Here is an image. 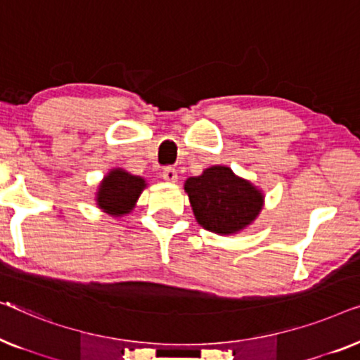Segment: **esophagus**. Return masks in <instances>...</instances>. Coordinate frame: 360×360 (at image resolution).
Returning <instances> with one entry per match:
<instances>
[{
	"label": "esophagus",
	"instance_id": "obj_1",
	"mask_svg": "<svg viewBox=\"0 0 360 360\" xmlns=\"http://www.w3.org/2000/svg\"><path fill=\"white\" fill-rule=\"evenodd\" d=\"M163 179L168 182H176L178 181V171H176L174 168H165Z\"/></svg>",
	"mask_w": 360,
	"mask_h": 360
}]
</instances>
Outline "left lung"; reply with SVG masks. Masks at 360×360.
<instances>
[{"label":"left lung","mask_w":360,"mask_h":360,"mask_svg":"<svg viewBox=\"0 0 360 360\" xmlns=\"http://www.w3.org/2000/svg\"><path fill=\"white\" fill-rule=\"evenodd\" d=\"M192 212L202 229L221 236L236 235L255 224L264 207V194L229 166L215 165L184 182Z\"/></svg>","instance_id":"1"}]
</instances>
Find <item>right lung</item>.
<instances>
[{
    "label": "right lung",
    "instance_id": "right-lung-1",
    "mask_svg": "<svg viewBox=\"0 0 360 360\" xmlns=\"http://www.w3.org/2000/svg\"><path fill=\"white\" fill-rule=\"evenodd\" d=\"M148 186L141 176H134L122 168H112L99 182L96 205L110 217H124L135 209L136 200Z\"/></svg>",
    "mask_w": 360,
    "mask_h": 360
}]
</instances>
